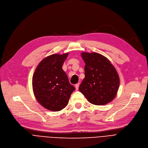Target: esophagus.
Masks as SVG:
<instances>
[{
  "instance_id": "1",
  "label": "esophagus",
  "mask_w": 148,
  "mask_h": 148,
  "mask_svg": "<svg viewBox=\"0 0 148 148\" xmlns=\"http://www.w3.org/2000/svg\"><path fill=\"white\" fill-rule=\"evenodd\" d=\"M79 85H80V84H79V83H78V84H75V90H77L79 89Z\"/></svg>"
}]
</instances>
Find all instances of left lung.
I'll list each match as a JSON object with an SVG mask.
<instances>
[{
    "label": "left lung",
    "mask_w": 148,
    "mask_h": 148,
    "mask_svg": "<svg viewBox=\"0 0 148 148\" xmlns=\"http://www.w3.org/2000/svg\"><path fill=\"white\" fill-rule=\"evenodd\" d=\"M81 56L85 66L80 92L92 104H107L116 97L119 87L116 69L110 60L99 53L83 52Z\"/></svg>",
    "instance_id": "8db88e82"
}]
</instances>
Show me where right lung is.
<instances>
[{
    "label": "right lung",
    "instance_id": "add662e5",
    "mask_svg": "<svg viewBox=\"0 0 148 148\" xmlns=\"http://www.w3.org/2000/svg\"><path fill=\"white\" fill-rule=\"evenodd\" d=\"M69 55L53 53L43 58L32 77V88L40 104L53 112L62 110L68 105L75 88L69 82L62 66Z\"/></svg>",
    "mask_w": 148,
    "mask_h": 148
}]
</instances>
